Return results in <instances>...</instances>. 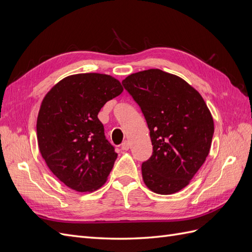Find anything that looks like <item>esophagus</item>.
Returning a JSON list of instances; mask_svg holds the SVG:
<instances>
[{"mask_svg": "<svg viewBox=\"0 0 252 252\" xmlns=\"http://www.w3.org/2000/svg\"><path fill=\"white\" fill-rule=\"evenodd\" d=\"M122 149L123 150H128L129 148H130V143H129V141H124L123 143H122Z\"/></svg>", "mask_w": 252, "mask_h": 252, "instance_id": "1", "label": "esophagus"}]
</instances>
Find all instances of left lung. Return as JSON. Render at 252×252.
<instances>
[{
	"label": "left lung",
	"instance_id": "obj_1",
	"mask_svg": "<svg viewBox=\"0 0 252 252\" xmlns=\"http://www.w3.org/2000/svg\"><path fill=\"white\" fill-rule=\"evenodd\" d=\"M150 131L152 155L142 164L144 183L158 194L186 187L207 158L215 125L203 97L187 82L159 69L122 82Z\"/></svg>",
	"mask_w": 252,
	"mask_h": 252
}]
</instances>
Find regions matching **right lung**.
Wrapping results in <instances>:
<instances>
[{
    "instance_id": "add662e5",
    "label": "right lung",
    "mask_w": 252,
    "mask_h": 252,
    "mask_svg": "<svg viewBox=\"0 0 252 252\" xmlns=\"http://www.w3.org/2000/svg\"><path fill=\"white\" fill-rule=\"evenodd\" d=\"M123 91L110 75L67 77L44 97L36 121L37 143L51 172L79 192L100 188L118 158L97 119L101 108Z\"/></svg>"
}]
</instances>
